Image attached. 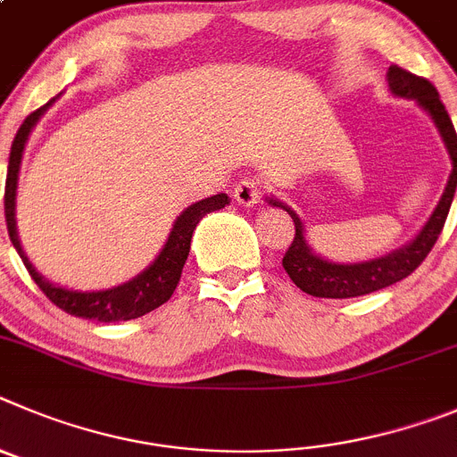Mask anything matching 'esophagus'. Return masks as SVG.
<instances>
[{
    "instance_id": "esophagus-1",
    "label": "esophagus",
    "mask_w": 457,
    "mask_h": 457,
    "mask_svg": "<svg viewBox=\"0 0 457 457\" xmlns=\"http://www.w3.org/2000/svg\"><path fill=\"white\" fill-rule=\"evenodd\" d=\"M259 198H262V182L254 178L241 179L234 188V200L244 207H253Z\"/></svg>"
}]
</instances>
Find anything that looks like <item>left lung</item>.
<instances>
[{
  "label": "left lung",
  "mask_w": 457,
  "mask_h": 457,
  "mask_svg": "<svg viewBox=\"0 0 457 457\" xmlns=\"http://www.w3.org/2000/svg\"><path fill=\"white\" fill-rule=\"evenodd\" d=\"M387 81L394 96L417 100L423 109L428 111L439 134H442L444 143H446V150H449L451 162H453V170H451L449 184H446V191H444L437 209H435L426 228L419 232L412 244L401 250H394L387 257H378L371 259V262H361V264H332L328 259L316 257L310 245H307L305 229H303L298 216L282 203L269 200L275 207L287 209L291 219H294L295 234L285 257H282V266L289 273V278L294 279L295 287H300L305 294L316 295V298H355V295L373 294V291H380L385 287L396 285L403 278H408L410 273H414L421 266L423 259L428 257L433 245L437 244L444 223H446V216H449L451 203H453L457 188V134L449 113H446L442 100H439L437 88L426 77L412 75V72L398 68V65H389Z\"/></svg>",
  "instance_id": "8db88e82"
}]
</instances>
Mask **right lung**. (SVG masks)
<instances>
[{
  "label": "right lung",
  "instance_id": "obj_1",
  "mask_svg": "<svg viewBox=\"0 0 457 457\" xmlns=\"http://www.w3.org/2000/svg\"><path fill=\"white\" fill-rule=\"evenodd\" d=\"M52 102L54 100H49L47 104L40 106V109H36L34 113H29V116L24 118V122L20 125L18 134H15L13 138V145H11V157H8L6 172V191H4V216H6L8 237H11L15 250H18V254L22 257L31 279H34L36 285H38V289L43 291L59 310L68 312V314L72 316H79V319L100 320V323L138 319V316L147 314V312L157 310L159 305H163V303L172 295V291L178 289V282L179 278H182L184 262H187L188 250H191L193 229H195V225H198L207 213L216 212V209H223L225 204H229V200L225 193H219V195H212V198H204L200 200V203L191 204V207H188L187 212H182V216L175 220L166 245H163V250L159 253V257L152 262L150 269H145L141 275H137V278L125 282V285L116 287V289L72 291L65 289V287H54L52 282H47L43 275H38V270L31 266V262H29L27 254H24L22 245H20L18 229H15V188H18V170L20 162H22L24 143H27L34 125L38 122V118L43 116L45 109H47Z\"/></svg>",
  "mask_w": 457,
  "mask_h": 457
}]
</instances>
